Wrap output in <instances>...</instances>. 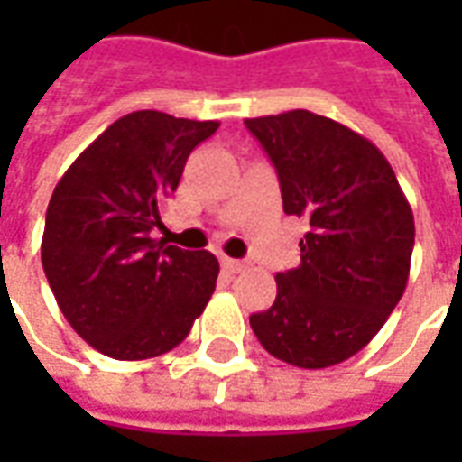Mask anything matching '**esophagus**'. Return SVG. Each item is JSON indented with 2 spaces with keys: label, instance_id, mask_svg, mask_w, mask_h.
<instances>
[{
  "label": "esophagus",
  "instance_id": "1",
  "mask_svg": "<svg viewBox=\"0 0 462 462\" xmlns=\"http://www.w3.org/2000/svg\"><path fill=\"white\" fill-rule=\"evenodd\" d=\"M222 270L227 272V274H237L242 270V262L232 260V257H222Z\"/></svg>",
  "mask_w": 462,
  "mask_h": 462
}]
</instances>
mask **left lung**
<instances>
[{"label": "left lung", "instance_id": "8db88e82", "mask_svg": "<svg viewBox=\"0 0 462 462\" xmlns=\"http://www.w3.org/2000/svg\"><path fill=\"white\" fill-rule=\"evenodd\" d=\"M277 168L287 215L307 217L301 262L280 272L277 300L250 327L272 356L327 368L374 339L411 272L413 212L383 152L304 108L247 118Z\"/></svg>", "mask_w": 462, "mask_h": 462}]
</instances>
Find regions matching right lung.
Returning <instances> with one entry per match:
<instances>
[{
	"label": "right lung",
	"instance_id": "1",
	"mask_svg": "<svg viewBox=\"0 0 462 462\" xmlns=\"http://www.w3.org/2000/svg\"><path fill=\"white\" fill-rule=\"evenodd\" d=\"M217 121L135 111L111 123L54 188L42 264L66 321L118 361L161 356L190 334L220 264L152 240L195 145Z\"/></svg>",
	"mask_w": 462,
	"mask_h": 462
}]
</instances>
